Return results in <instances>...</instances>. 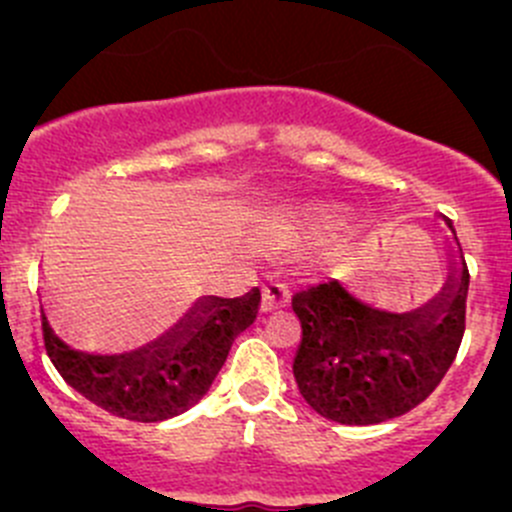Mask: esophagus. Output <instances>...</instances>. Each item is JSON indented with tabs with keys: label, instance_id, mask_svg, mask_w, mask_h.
<instances>
[{
	"label": "esophagus",
	"instance_id": "1",
	"mask_svg": "<svg viewBox=\"0 0 512 512\" xmlns=\"http://www.w3.org/2000/svg\"><path fill=\"white\" fill-rule=\"evenodd\" d=\"M288 303V288L283 283H271L261 291V313H273Z\"/></svg>",
	"mask_w": 512,
	"mask_h": 512
}]
</instances>
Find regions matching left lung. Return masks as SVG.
<instances>
[{
	"instance_id": "obj_1",
	"label": "left lung",
	"mask_w": 512,
	"mask_h": 512,
	"mask_svg": "<svg viewBox=\"0 0 512 512\" xmlns=\"http://www.w3.org/2000/svg\"><path fill=\"white\" fill-rule=\"evenodd\" d=\"M443 288L413 311H386L331 281L293 296L301 343L293 378L318 416L376 426L413 411L443 381L465 331L468 266L455 229Z\"/></svg>"
}]
</instances>
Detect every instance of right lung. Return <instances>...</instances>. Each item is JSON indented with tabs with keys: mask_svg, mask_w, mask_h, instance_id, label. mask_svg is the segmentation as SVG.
Masks as SVG:
<instances>
[{
	"mask_svg": "<svg viewBox=\"0 0 512 512\" xmlns=\"http://www.w3.org/2000/svg\"><path fill=\"white\" fill-rule=\"evenodd\" d=\"M261 293L241 298L201 296L154 341L121 353H89L69 346L42 306L44 346L59 376L111 416L159 423L194 408L209 393L231 343L256 321Z\"/></svg>",
	"mask_w": 512,
	"mask_h": 512,
	"instance_id": "right-lung-1",
	"label": "right lung"
}]
</instances>
